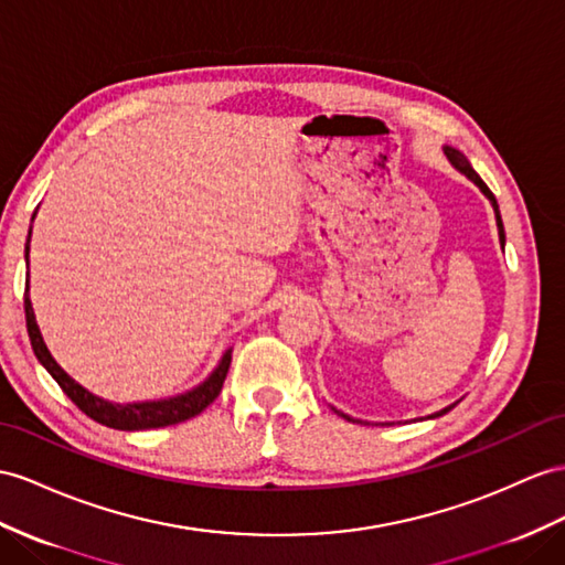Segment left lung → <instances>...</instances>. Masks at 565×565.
<instances>
[{
    "mask_svg": "<svg viewBox=\"0 0 565 565\" xmlns=\"http://www.w3.org/2000/svg\"><path fill=\"white\" fill-rule=\"evenodd\" d=\"M446 154H448V159H451V162H454V167L456 169H460L462 173H466V177L475 183V185H480V191L491 200V205H494V212H497V226H499V241H501V245H503V241H505V236H503V224H501V214H499V205H497V198H494V193H491L489 191V188H487V183L480 179V173H477L470 164H468V159L466 157H462L458 150H454V148H446ZM454 406H456V403H454ZM454 406H448V408H444L441 413H434L431 417H439V415H444L446 411H451ZM345 417V415H343ZM345 420H351V417H345Z\"/></svg>",
    "mask_w": 565,
    "mask_h": 565,
    "instance_id": "1",
    "label": "left lung"
}]
</instances>
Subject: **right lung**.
Returning a JSON list of instances; mask_svg holds the SVG:
<instances>
[{"label": "right lung", "instance_id": "obj_1", "mask_svg": "<svg viewBox=\"0 0 565 565\" xmlns=\"http://www.w3.org/2000/svg\"><path fill=\"white\" fill-rule=\"evenodd\" d=\"M28 243H31V234H28ZM28 243H25V257H28ZM23 308H25L28 337H31V345L35 351V358L40 360L42 365H45V370L56 380V384L62 386V392L76 403L78 411H83L85 415L90 417V420H95L99 425L111 427V429H124V431L179 425V423H185V420H191V417L200 415L222 392L226 372H228V365H231V351L224 353L220 367H216L210 374V380L205 384H200L198 388H193V392H188V394L177 396V398H169V401L128 403V406H114V403H107L103 398L93 396L90 392H85L81 384H76L60 365H56V360L50 355L45 341H42V337H40L31 298H28V284H25Z\"/></svg>", "mask_w": 565, "mask_h": 565}]
</instances>
